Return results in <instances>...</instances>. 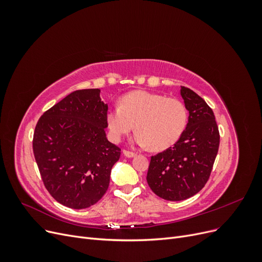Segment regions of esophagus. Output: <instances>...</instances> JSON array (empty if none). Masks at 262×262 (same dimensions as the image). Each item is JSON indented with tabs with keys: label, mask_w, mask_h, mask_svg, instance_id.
<instances>
[{
	"label": "esophagus",
	"mask_w": 262,
	"mask_h": 262,
	"mask_svg": "<svg viewBox=\"0 0 262 262\" xmlns=\"http://www.w3.org/2000/svg\"><path fill=\"white\" fill-rule=\"evenodd\" d=\"M123 154H124V156H126V157H134V156L137 155V153L131 152V150H129V149H124V150H123Z\"/></svg>",
	"instance_id": "1"
}]
</instances>
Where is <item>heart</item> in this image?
Instances as JSON below:
<instances>
[{"mask_svg": "<svg viewBox=\"0 0 262 262\" xmlns=\"http://www.w3.org/2000/svg\"><path fill=\"white\" fill-rule=\"evenodd\" d=\"M188 122L184 102L145 91L123 95L119 106L108 110L107 124L115 141L136 128V142L154 150L170 147L180 139Z\"/></svg>", "mask_w": 262, "mask_h": 262, "instance_id": "1", "label": "heart"}]
</instances>
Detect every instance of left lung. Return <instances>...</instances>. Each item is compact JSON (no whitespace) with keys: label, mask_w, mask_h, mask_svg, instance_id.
I'll use <instances>...</instances> for the list:
<instances>
[{"label":"left lung","mask_w":262,"mask_h":262,"mask_svg":"<svg viewBox=\"0 0 262 262\" xmlns=\"http://www.w3.org/2000/svg\"><path fill=\"white\" fill-rule=\"evenodd\" d=\"M180 94L189 112L186 130L163 152L150 156L146 180L162 199L181 201L194 195L210 178L220 146V132L210 106L188 87Z\"/></svg>","instance_id":"left-lung-1"}]
</instances>
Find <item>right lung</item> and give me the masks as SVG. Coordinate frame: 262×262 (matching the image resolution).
Here are the masks:
<instances>
[{
    "instance_id": "add662e5",
    "label": "right lung",
    "mask_w": 262,
    "mask_h": 262,
    "mask_svg": "<svg viewBox=\"0 0 262 262\" xmlns=\"http://www.w3.org/2000/svg\"><path fill=\"white\" fill-rule=\"evenodd\" d=\"M98 89L71 93L39 118L33 150L43 185L71 209L98 202L121 148L106 138L108 106Z\"/></svg>"
}]
</instances>
